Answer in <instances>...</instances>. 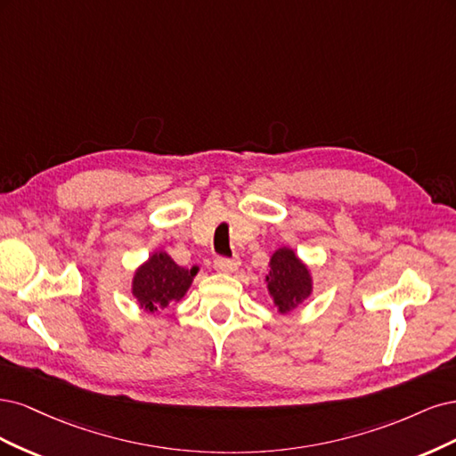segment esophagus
Listing matches in <instances>:
<instances>
[{"label":"esophagus","mask_w":456,"mask_h":456,"mask_svg":"<svg viewBox=\"0 0 456 456\" xmlns=\"http://www.w3.org/2000/svg\"><path fill=\"white\" fill-rule=\"evenodd\" d=\"M239 265H240V259H239L237 256H234V257L217 256V257L214 259V267H216L217 271H222V273H232Z\"/></svg>","instance_id":"34e87169"}]
</instances>
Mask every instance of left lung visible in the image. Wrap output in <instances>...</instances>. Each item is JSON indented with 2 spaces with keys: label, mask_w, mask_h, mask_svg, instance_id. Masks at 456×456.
Wrapping results in <instances>:
<instances>
[{
  "label": "left lung",
  "mask_w": 456,
  "mask_h": 456,
  "mask_svg": "<svg viewBox=\"0 0 456 456\" xmlns=\"http://www.w3.org/2000/svg\"><path fill=\"white\" fill-rule=\"evenodd\" d=\"M267 284L278 311L289 313L311 293V274L291 249L281 248L271 257Z\"/></svg>",
  "instance_id": "left-lung-1"
}]
</instances>
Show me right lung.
Listing matches in <instances>:
<instances>
[{"mask_svg": "<svg viewBox=\"0 0 456 456\" xmlns=\"http://www.w3.org/2000/svg\"><path fill=\"white\" fill-rule=\"evenodd\" d=\"M195 274L197 269L187 271L175 265L165 252H159L138 269L132 293L142 308L153 313L159 306H167L170 301H180Z\"/></svg>", "mask_w": 456, "mask_h": 456, "instance_id": "right-lung-1", "label": "right lung"}]
</instances>
